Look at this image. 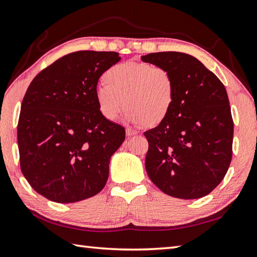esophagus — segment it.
Listing matches in <instances>:
<instances>
[{
    "label": "esophagus",
    "instance_id": "obj_1",
    "mask_svg": "<svg viewBox=\"0 0 257 257\" xmlns=\"http://www.w3.org/2000/svg\"><path fill=\"white\" fill-rule=\"evenodd\" d=\"M138 133L136 132V130H133V129H127L125 130V135H127L128 137H132V136H135V135H137Z\"/></svg>",
    "mask_w": 257,
    "mask_h": 257
}]
</instances>
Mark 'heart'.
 <instances>
[{"label": "heart", "instance_id": "heart-1", "mask_svg": "<svg viewBox=\"0 0 257 257\" xmlns=\"http://www.w3.org/2000/svg\"><path fill=\"white\" fill-rule=\"evenodd\" d=\"M104 85L95 91V100L104 119L113 121L124 108L125 119L148 127L164 122L175 100V84L167 69L148 63L125 62L103 74Z\"/></svg>", "mask_w": 257, "mask_h": 257}]
</instances>
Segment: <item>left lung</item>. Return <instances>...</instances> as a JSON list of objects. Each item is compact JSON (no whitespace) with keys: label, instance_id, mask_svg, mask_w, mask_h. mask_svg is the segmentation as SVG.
Returning <instances> with one entry per match:
<instances>
[{"label":"left lung","instance_id":"8db88e82","mask_svg":"<svg viewBox=\"0 0 257 257\" xmlns=\"http://www.w3.org/2000/svg\"><path fill=\"white\" fill-rule=\"evenodd\" d=\"M173 76L175 100L164 122L145 133L149 179L179 199L209 194L225 177L232 155V122L227 91L195 57L177 51L142 56Z\"/></svg>","mask_w":257,"mask_h":257}]
</instances>
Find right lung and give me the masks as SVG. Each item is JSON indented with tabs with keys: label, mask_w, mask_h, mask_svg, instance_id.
<instances>
[{
	"label": "right lung",
	"mask_w": 257,
	"mask_h": 257,
	"mask_svg": "<svg viewBox=\"0 0 257 257\" xmlns=\"http://www.w3.org/2000/svg\"><path fill=\"white\" fill-rule=\"evenodd\" d=\"M120 59L115 51H75L28 87L18 122L20 166L32 189L50 201L88 199L108 181L111 156L125 132L102 116L95 91L100 76Z\"/></svg>",
	"instance_id": "right-lung-1"
}]
</instances>
